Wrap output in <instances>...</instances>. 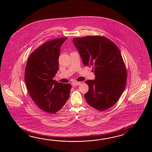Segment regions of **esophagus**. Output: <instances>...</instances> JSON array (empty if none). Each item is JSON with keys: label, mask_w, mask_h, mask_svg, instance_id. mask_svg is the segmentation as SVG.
Masks as SVG:
<instances>
[{"label": "esophagus", "mask_w": 152, "mask_h": 152, "mask_svg": "<svg viewBox=\"0 0 152 152\" xmlns=\"http://www.w3.org/2000/svg\"><path fill=\"white\" fill-rule=\"evenodd\" d=\"M80 84L81 82H80V81H75V82H74L72 84V85H73V86H77V85H79Z\"/></svg>", "instance_id": "1"}]
</instances>
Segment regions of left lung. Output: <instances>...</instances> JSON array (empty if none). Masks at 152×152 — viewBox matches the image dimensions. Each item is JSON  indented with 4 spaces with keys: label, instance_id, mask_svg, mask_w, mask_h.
Instances as JSON below:
<instances>
[{
    "label": "left lung",
    "instance_id": "obj_1",
    "mask_svg": "<svg viewBox=\"0 0 152 152\" xmlns=\"http://www.w3.org/2000/svg\"><path fill=\"white\" fill-rule=\"evenodd\" d=\"M73 41L84 66H92L96 75L94 80L85 82L89 87L84 96L87 103L99 111L109 109L120 99L126 85L127 72L119 49L102 36L73 38Z\"/></svg>",
    "mask_w": 152,
    "mask_h": 152
}]
</instances>
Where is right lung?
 <instances>
[{"mask_svg": "<svg viewBox=\"0 0 152 152\" xmlns=\"http://www.w3.org/2000/svg\"><path fill=\"white\" fill-rule=\"evenodd\" d=\"M67 37L45 42L31 53L24 79L29 96L40 109L55 113L69 97L71 85L53 79L58 70L60 46Z\"/></svg>", "mask_w": 152, "mask_h": 152, "instance_id": "add662e5", "label": "right lung"}]
</instances>
